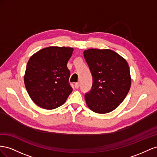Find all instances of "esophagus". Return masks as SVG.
I'll return each mask as SVG.
<instances>
[{
  "label": "esophagus",
  "mask_w": 157,
  "mask_h": 157,
  "mask_svg": "<svg viewBox=\"0 0 157 157\" xmlns=\"http://www.w3.org/2000/svg\"><path fill=\"white\" fill-rule=\"evenodd\" d=\"M74 87L75 89H78L79 87V83H75L74 85Z\"/></svg>",
  "instance_id": "1"
}]
</instances>
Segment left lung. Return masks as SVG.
<instances>
[{
	"instance_id": "left-lung-1",
	"label": "left lung",
	"mask_w": 157,
	"mask_h": 157,
	"mask_svg": "<svg viewBox=\"0 0 157 157\" xmlns=\"http://www.w3.org/2000/svg\"><path fill=\"white\" fill-rule=\"evenodd\" d=\"M83 56L93 76L91 90L85 95L86 104L96 113H109L122 102L130 89L128 62L110 49L89 48Z\"/></svg>"
}]
</instances>
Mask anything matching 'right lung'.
Listing matches in <instances>:
<instances>
[{"label": "right lung", "mask_w": 157, "mask_h": 157, "mask_svg": "<svg viewBox=\"0 0 157 157\" xmlns=\"http://www.w3.org/2000/svg\"><path fill=\"white\" fill-rule=\"evenodd\" d=\"M71 47L51 46L30 57L24 74V83L31 100L42 109L52 110L63 105L72 91L67 63Z\"/></svg>", "instance_id": "right-lung-1"}]
</instances>
